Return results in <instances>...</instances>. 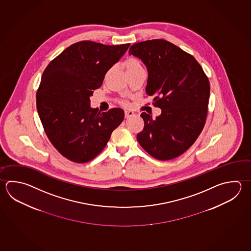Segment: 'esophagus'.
Masks as SVG:
<instances>
[{
  "mask_svg": "<svg viewBox=\"0 0 251 251\" xmlns=\"http://www.w3.org/2000/svg\"><path fill=\"white\" fill-rule=\"evenodd\" d=\"M133 115H134V113H133L132 111H125V118H129V117H131Z\"/></svg>",
  "mask_w": 251,
  "mask_h": 251,
  "instance_id": "1",
  "label": "esophagus"
}]
</instances>
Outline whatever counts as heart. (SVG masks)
<instances>
[{
  "instance_id": "b5f03b06",
  "label": "heart",
  "mask_w": 251,
  "mask_h": 251,
  "mask_svg": "<svg viewBox=\"0 0 251 251\" xmlns=\"http://www.w3.org/2000/svg\"><path fill=\"white\" fill-rule=\"evenodd\" d=\"M123 68L125 69V72L127 75L129 74H134L137 72L144 71V66H143L142 62L140 61L137 57H130L127 58L125 61L123 63ZM109 71H107L105 76L108 75ZM122 104L124 105H127V103L125 101H123Z\"/></svg>"
}]
</instances>
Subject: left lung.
<instances>
[{
	"label": "left lung",
	"mask_w": 251,
	"mask_h": 251,
	"mask_svg": "<svg viewBox=\"0 0 251 251\" xmlns=\"http://www.w3.org/2000/svg\"><path fill=\"white\" fill-rule=\"evenodd\" d=\"M129 55L147 67V95L161 114L142 113L145 126L137 135L140 146L157 160L169 161L184 153L202 131L208 114L209 81L189 53L162 39L134 43Z\"/></svg>",
	"instance_id": "obj_1"
}]
</instances>
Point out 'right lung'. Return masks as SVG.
<instances>
[{
  "label": "right lung",
  "mask_w": 251,
  "mask_h": 251,
  "mask_svg": "<svg viewBox=\"0 0 251 251\" xmlns=\"http://www.w3.org/2000/svg\"><path fill=\"white\" fill-rule=\"evenodd\" d=\"M129 45L81 41L66 48L43 72L36 107L49 140L66 159L93 160L123 122V109L100 113L90 108V97Z\"/></svg>",
  "instance_id": "obj_1"
}]
</instances>
